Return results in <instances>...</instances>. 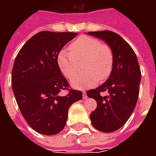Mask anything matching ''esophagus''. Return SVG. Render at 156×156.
Segmentation results:
<instances>
[{
  "mask_svg": "<svg viewBox=\"0 0 156 156\" xmlns=\"http://www.w3.org/2000/svg\"><path fill=\"white\" fill-rule=\"evenodd\" d=\"M83 98H84V99H86V98H87V94H86V93H85V92H83Z\"/></svg>",
  "mask_w": 156,
  "mask_h": 156,
  "instance_id": "34e87169",
  "label": "esophagus"
}]
</instances>
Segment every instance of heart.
<instances>
[{"mask_svg": "<svg viewBox=\"0 0 156 156\" xmlns=\"http://www.w3.org/2000/svg\"><path fill=\"white\" fill-rule=\"evenodd\" d=\"M70 51L62 50L58 56L60 70L66 78L74 74L78 62L85 60L83 68L86 71L71 79L75 88L83 89L94 86L97 82L104 81L110 75L114 58L108 46L94 37L82 36L70 44Z\"/></svg>", "mask_w": 156, "mask_h": 156, "instance_id": "b5f03b06", "label": "heart"}]
</instances>
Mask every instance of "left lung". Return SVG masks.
<instances>
[{"label":"left lung","mask_w":156,"mask_h":156,"mask_svg":"<svg viewBox=\"0 0 156 156\" xmlns=\"http://www.w3.org/2000/svg\"><path fill=\"white\" fill-rule=\"evenodd\" d=\"M88 35L102 39L113 52V68L109 78L101 86L87 91L89 98L97 101V108L90 115L93 126L110 133L127 122L137 103L141 73L136 54L129 44L111 31L89 32ZM108 91L107 96L100 94Z\"/></svg>","instance_id":"8db88e82"}]
</instances>
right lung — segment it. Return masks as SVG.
Instances as JSON below:
<instances>
[{
    "label": "right lung",
    "mask_w": 156,
    "mask_h": 156,
    "mask_svg": "<svg viewBox=\"0 0 156 156\" xmlns=\"http://www.w3.org/2000/svg\"><path fill=\"white\" fill-rule=\"evenodd\" d=\"M77 35L38 32L23 45L14 62L12 86L16 100L27 124L40 134L61 132L69 107L83 98L81 91L68 88L69 83L58 63L62 48ZM62 90H68V94L59 95Z\"/></svg>",
    "instance_id": "add662e5"
}]
</instances>
